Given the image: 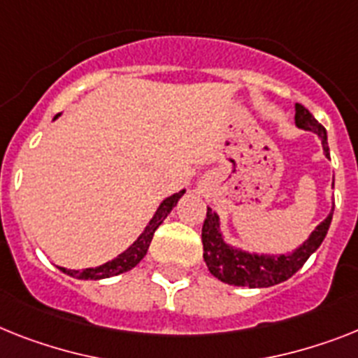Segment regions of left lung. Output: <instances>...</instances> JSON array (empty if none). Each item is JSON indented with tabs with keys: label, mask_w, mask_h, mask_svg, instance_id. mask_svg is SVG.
<instances>
[{
	"label": "left lung",
	"mask_w": 358,
	"mask_h": 358,
	"mask_svg": "<svg viewBox=\"0 0 358 358\" xmlns=\"http://www.w3.org/2000/svg\"><path fill=\"white\" fill-rule=\"evenodd\" d=\"M294 122L300 129L317 133L322 141V148L326 157H329V148H327V133L326 128L318 122L309 109L302 104L294 106ZM335 208V206H333ZM333 212L322 221L317 229L313 230L311 236L303 241L296 250L291 254H256L245 252L241 249L230 247L225 243L223 234L220 230V215L212 208H206V217L203 223V258L215 278L229 285H239V287H271L276 283H282L289 280L292 274L302 268L307 258L318 249L326 238L329 225H331Z\"/></svg>",
	"instance_id": "obj_1"
}]
</instances>
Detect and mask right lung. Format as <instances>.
Returning a JSON list of instances; mask_svg holds the SVG:
<instances>
[{
    "label": "right lung",
    "mask_w": 358,
    "mask_h": 358,
    "mask_svg": "<svg viewBox=\"0 0 358 358\" xmlns=\"http://www.w3.org/2000/svg\"><path fill=\"white\" fill-rule=\"evenodd\" d=\"M56 117H60V113L56 115ZM182 194H185V190L177 192V194H173V196L166 197V199L162 201L161 205H159L157 212L153 214V217L150 220L146 229H144L143 234L138 236V238L133 241V245H129L128 249L124 250L122 254H119L115 259H111V262H108V264L104 265H99V267L84 268V271H71V268L64 267H60V271L78 280H102L111 278V276H117V274H122L126 273V271H129V268H133L144 256H146L148 247L152 243L155 230L159 229V225H161L162 221L166 220V215L172 212V208L177 205V201L181 199Z\"/></svg>",
    "instance_id": "1"
}]
</instances>
